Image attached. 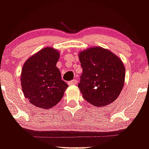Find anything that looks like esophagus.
Wrapping results in <instances>:
<instances>
[{
	"label": "esophagus",
	"mask_w": 149,
	"mask_h": 149,
	"mask_svg": "<svg viewBox=\"0 0 149 149\" xmlns=\"http://www.w3.org/2000/svg\"><path fill=\"white\" fill-rule=\"evenodd\" d=\"M77 80H76V79H74V80H71V81H69V83H68V84H69V85H75L77 83Z\"/></svg>",
	"instance_id": "34e87169"
}]
</instances>
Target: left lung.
<instances>
[{
  "mask_svg": "<svg viewBox=\"0 0 149 149\" xmlns=\"http://www.w3.org/2000/svg\"><path fill=\"white\" fill-rule=\"evenodd\" d=\"M79 59L83 73L78 88L85 100L95 107L114 102L124 85L125 69L122 61L100 47L81 52Z\"/></svg>",
  "mask_w": 149,
  "mask_h": 149,
  "instance_id": "1",
  "label": "left lung"
}]
</instances>
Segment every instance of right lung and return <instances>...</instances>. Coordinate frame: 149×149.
<instances>
[{"mask_svg":"<svg viewBox=\"0 0 149 149\" xmlns=\"http://www.w3.org/2000/svg\"><path fill=\"white\" fill-rule=\"evenodd\" d=\"M59 58L58 51L45 47L24 64L21 74L22 90L26 98L36 107L48 109L56 106L68 88L56 66Z\"/></svg>","mask_w":149,"mask_h":149,"instance_id":"right-lung-1","label":"right lung"}]
</instances>
